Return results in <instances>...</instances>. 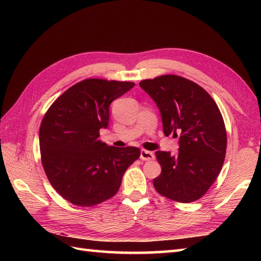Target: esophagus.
I'll use <instances>...</instances> for the list:
<instances>
[{"label":"esophagus","mask_w":261,"mask_h":261,"mask_svg":"<svg viewBox=\"0 0 261 261\" xmlns=\"http://www.w3.org/2000/svg\"><path fill=\"white\" fill-rule=\"evenodd\" d=\"M140 159L143 161H150L154 159V154L151 151H148V150L143 149L140 151Z\"/></svg>","instance_id":"34e87169"}]
</instances>
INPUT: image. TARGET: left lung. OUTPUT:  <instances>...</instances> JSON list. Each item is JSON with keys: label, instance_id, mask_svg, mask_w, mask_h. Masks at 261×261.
Segmentation results:
<instances>
[{"label": "left lung", "instance_id": "8db88e82", "mask_svg": "<svg viewBox=\"0 0 261 261\" xmlns=\"http://www.w3.org/2000/svg\"><path fill=\"white\" fill-rule=\"evenodd\" d=\"M160 110L165 136L179 137L178 151H156L161 174L153 179L160 195L177 202H193L208 192L222 169L226 130L222 114L210 94L177 75H162L139 83Z\"/></svg>", "mask_w": 261, "mask_h": 261}]
</instances>
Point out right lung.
<instances>
[{
  "instance_id": "obj_1",
  "label": "right lung",
  "mask_w": 261,
  "mask_h": 261,
  "mask_svg": "<svg viewBox=\"0 0 261 261\" xmlns=\"http://www.w3.org/2000/svg\"><path fill=\"white\" fill-rule=\"evenodd\" d=\"M135 86L89 78L68 88L44 114L39 130L41 162L53 188L78 207L113 197L125 171L140 155L136 147L116 148L99 140L109 125L111 102Z\"/></svg>"
}]
</instances>
